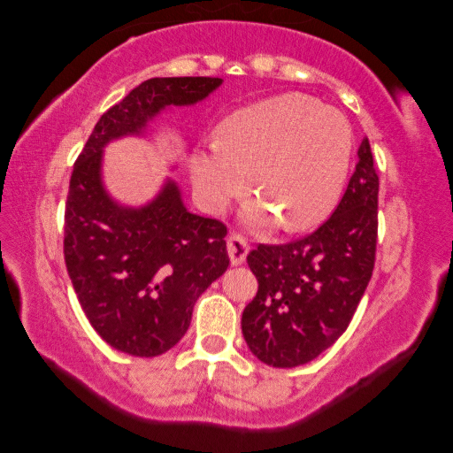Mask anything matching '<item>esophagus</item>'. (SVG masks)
Returning a JSON list of instances; mask_svg holds the SVG:
<instances>
[{
	"label": "esophagus",
	"instance_id": "34e87169",
	"mask_svg": "<svg viewBox=\"0 0 453 453\" xmlns=\"http://www.w3.org/2000/svg\"><path fill=\"white\" fill-rule=\"evenodd\" d=\"M247 253H249V245L245 239L242 235H229L227 239V255H229V261H232L234 266L237 265H243L245 258H247Z\"/></svg>",
	"mask_w": 453,
	"mask_h": 453
}]
</instances>
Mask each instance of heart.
<instances>
[{
  "instance_id": "b5f03b06",
  "label": "heart",
  "mask_w": 453,
  "mask_h": 453,
  "mask_svg": "<svg viewBox=\"0 0 453 453\" xmlns=\"http://www.w3.org/2000/svg\"><path fill=\"white\" fill-rule=\"evenodd\" d=\"M352 156L344 114L302 93H284L239 109L219 124L216 146L190 156L200 204L221 211L253 175L261 200L245 210L257 229L280 219L288 232L313 227L339 200Z\"/></svg>"
}]
</instances>
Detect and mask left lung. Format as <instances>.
Wrapping results in <instances>:
<instances>
[{
    "mask_svg": "<svg viewBox=\"0 0 453 453\" xmlns=\"http://www.w3.org/2000/svg\"><path fill=\"white\" fill-rule=\"evenodd\" d=\"M380 179L368 138L333 216L311 235L258 245L247 255L258 292L242 329L258 360L296 368L317 358L346 331L368 286L378 243Z\"/></svg>",
    "mask_w": 453,
    "mask_h": 453,
    "instance_id": "1",
    "label": "left lung"
}]
</instances>
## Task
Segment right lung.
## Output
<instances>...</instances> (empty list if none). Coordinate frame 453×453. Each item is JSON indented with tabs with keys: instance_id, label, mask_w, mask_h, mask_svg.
<instances>
[{
	"instance_id": "add662e5",
	"label": "right lung",
	"mask_w": 453,
	"mask_h": 453,
	"mask_svg": "<svg viewBox=\"0 0 453 453\" xmlns=\"http://www.w3.org/2000/svg\"><path fill=\"white\" fill-rule=\"evenodd\" d=\"M219 78H151L95 124L73 165L64 216V258L81 310L112 349L151 358L185 336L200 294L227 271V229L182 204L175 180L140 208L103 185V150L142 136L167 107L204 101Z\"/></svg>"
}]
</instances>
